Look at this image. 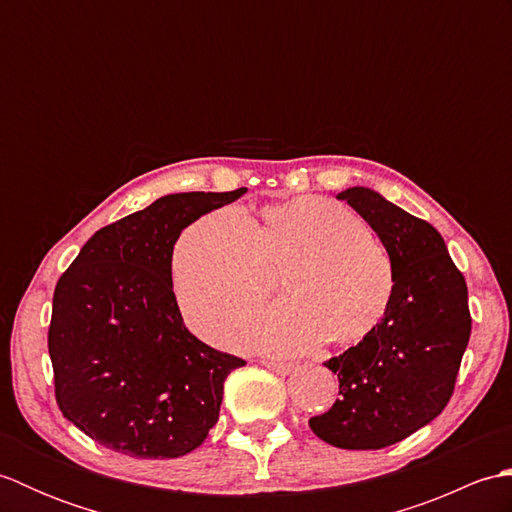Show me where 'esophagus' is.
<instances>
[{
    "label": "esophagus",
    "mask_w": 512,
    "mask_h": 512,
    "mask_svg": "<svg viewBox=\"0 0 512 512\" xmlns=\"http://www.w3.org/2000/svg\"><path fill=\"white\" fill-rule=\"evenodd\" d=\"M264 367H268L270 372H275L279 376H288L292 372V365L290 363H279V361H268V358H264V361H259Z\"/></svg>",
    "instance_id": "esophagus-1"
}]
</instances>
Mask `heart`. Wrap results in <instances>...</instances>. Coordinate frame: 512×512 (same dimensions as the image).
Here are the masks:
<instances>
[{
	"label": "heart",
	"mask_w": 512,
	"mask_h": 512,
	"mask_svg": "<svg viewBox=\"0 0 512 512\" xmlns=\"http://www.w3.org/2000/svg\"><path fill=\"white\" fill-rule=\"evenodd\" d=\"M173 290L184 321L211 343H231L266 306L279 275L286 303L235 345L273 354L363 341L394 295L387 250L347 206L299 195L259 217L222 209L200 217L173 250Z\"/></svg>",
	"instance_id": "heart-1"
}]
</instances>
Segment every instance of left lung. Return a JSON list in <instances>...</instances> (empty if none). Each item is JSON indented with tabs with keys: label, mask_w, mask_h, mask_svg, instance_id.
Returning a JSON list of instances; mask_svg holds the SVG:
<instances>
[{
	"label": "left lung",
	"mask_w": 512,
	"mask_h": 512,
	"mask_svg": "<svg viewBox=\"0 0 512 512\" xmlns=\"http://www.w3.org/2000/svg\"><path fill=\"white\" fill-rule=\"evenodd\" d=\"M345 200L372 226L394 266V295L376 330L325 367L339 398L310 429L339 449H383L438 418L471 336L469 290L442 235L369 187Z\"/></svg>",
	"instance_id": "left-lung-1"
}]
</instances>
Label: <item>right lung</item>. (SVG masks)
I'll return each mask as SVG.
<instances>
[{
    "label": "right lung",
    "instance_id": "add662e5",
    "mask_svg": "<svg viewBox=\"0 0 512 512\" xmlns=\"http://www.w3.org/2000/svg\"><path fill=\"white\" fill-rule=\"evenodd\" d=\"M246 191L162 195L96 231L61 275L48 330L54 391L63 416L103 447L180 458L217 422L224 380L246 361L187 330L171 259L184 228Z\"/></svg>",
    "mask_w": 512,
    "mask_h": 512
}]
</instances>
